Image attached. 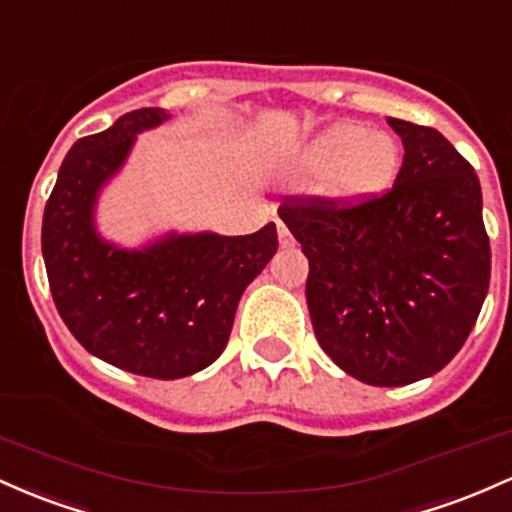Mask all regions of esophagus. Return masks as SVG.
Wrapping results in <instances>:
<instances>
[{
	"label": "esophagus",
	"mask_w": 512,
	"mask_h": 512,
	"mask_svg": "<svg viewBox=\"0 0 512 512\" xmlns=\"http://www.w3.org/2000/svg\"><path fill=\"white\" fill-rule=\"evenodd\" d=\"M275 227H278V239H280V246L283 249H290V246H295V239H292V234L287 232V227L283 225V222H275Z\"/></svg>",
	"instance_id": "1"
}]
</instances>
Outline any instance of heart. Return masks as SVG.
<instances>
[{"label":"heart","mask_w":512,"mask_h":512,"mask_svg":"<svg viewBox=\"0 0 512 512\" xmlns=\"http://www.w3.org/2000/svg\"><path fill=\"white\" fill-rule=\"evenodd\" d=\"M401 169V147L384 130L360 123H333L297 154V179H319V191L333 205L355 208L392 188Z\"/></svg>","instance_id":"heart-1"}]
</instances>
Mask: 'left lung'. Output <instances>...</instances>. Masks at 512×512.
<instances>
[{"mask_svg": "<svg viewBox=\"0 0 512 512\" xmlns=\"http://www.w3.org/2000/svg\"><path fill=\"white\" fill-rule=\"evenodd\" d=\"M404 142L394 186L355 208L285 198L309 258L307 307L324 353L355 380L401 387L435 375L474 329L491 246L472 164L438 130L387 118Z\"/></svg>", "mask_w": 512, "mask_h": 512, "instance_id": "1", "label": "left lung"}]
</instances>
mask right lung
<instances>
[{"mask_svg":"<svg viewBox=\"0 0 512 512\" xmlns=\"http://www.w3.org/2000/svg\"><path fill=\"white\" fill-rule=\"evenodd\" d=\"M169 118L140 108L74 142L40 234L50 292L72 336L96 358L154 380H179L220 358L246 285L278 251L273 222L244 237L171 232L142 249L99 237L103 183L125 164L137 132Z\"/></svg>","mask_w":512,"mask_h":512,"instance_id":"right-lung-1","label":"right lung"}]
</instances>
